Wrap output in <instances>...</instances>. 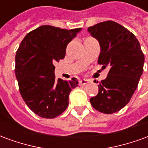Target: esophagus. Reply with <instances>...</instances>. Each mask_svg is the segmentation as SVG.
Instances as JSON below:
<instances>
[{
    "instance_id": "esophagus-1",
    "label": "esophagus",
    "mask_w": 148,
    "mask_h": 148,
    "mask_svg": "<svg viewBox=\"0 0 148 148\" xmlns=\"http://www.w3.org/2000/svg\"><path fill=\"white\" fill-rule=\"evenodd\" d=\"M87 82H88V80H87V79H82V80L79 81V84H80V85H86Z\"/></svg>"
}]
</instances>
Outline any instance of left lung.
Returning <instances> with one entry per match:
<instances>
[{"mask_svg":"<svg viewBox=\"0 0 148 148\" xmlns=\"http://www.w3.org/2000/svg\"><path fill=\"white\" fill-rule=\"evenodd\" d=\"M88 32L100 43L98 64L103 69L109 67L107 77L98 84L97 95L90 101L101 112H116L129 102L136 90L144 55L136 37L116 22H101L88 27Z\"/></svg>","mask_w":148,"mask_h":148,"instance_id":"1","label":"left lung"}]
</instances>
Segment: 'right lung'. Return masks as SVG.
<instances>
[{"instance_id":"obj_1","label":"right lung","mask_w":148,"mask_h":148,"mask_svg":"<svg viewBox=\"0 0 148 148\" xmlns=\"http://www.w3.org/2000/svg\"><path fill=\"white\" fill-rule=\"evenodd\" d=\"M82 28L62 29L42 25L32 31L16 54L15 74L22 98L34 113L55 118L69 105V94L77 86V78L56 79L54 63L64 58L66 48Z\"/></svg>"}]
</instances>
